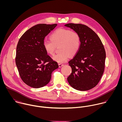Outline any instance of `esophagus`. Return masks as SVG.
Segmentation results:
<instances>
[{
	"label": "esophagus",
	"mask_w": 122,
	"mask_h": 122,
	"mask_svg": "<svg viewBox=\"0 0 122 122\" xmlns=\"http://www.w3.org/2000/svg\"><path fill=\"white\" fill-rule=\"evenodd\" d=\"M58 65H59V66L60 67H62L64 65V64H62V63H59V64H58Z\"/></svg>",
	"instance_id": "1"
}]
</instances>
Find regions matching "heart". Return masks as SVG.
Returning a JSON list of instances; mask_svg holds the SVG:
<instances>
[{"mask_svg": "<svg viewBox=\"0 0 122 122\" xmlns=\"http://www.w3.org/2000/svg\"><path fill=\"white\" fill-rule=\"evenodd\" d=\"M50 40H44L43 48L46 53L53 56L56 47L59 46L61 53L55 56L53 59L59 63L65 62L71 56L76 55L80 47V38L79 34L73 31L59 28L50 36Z\"/></svg>", "mask_w": 122, "mask_h": 122, "instance_id": "1", "label": "heart"}]
</instances>
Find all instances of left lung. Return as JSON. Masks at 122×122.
Segmentation results:
<instances>
[{
	"mask_svg": "<svg viewBox=\"0 0 122 122\" xmlns=\"http://www.w3.org/2000/svg\"><path fill=\"white\" fill-rule=\"evenodd\" d=\"M65 26L77 32L81 42L78 53L68 62L72 72L67 78V81L76 90H89L97 84L103 74L105 49L97 35L87 26L72 23Z\"/></svg>",
	"mask_w": 122,
	"mask_h": 122,
	"instance_id": "left-lung-1",
	"label": "left lung"
}]
</instances>
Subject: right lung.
<instances>
[{"instance_id": "add662e5", "label": "right lung", "mask_w": 122, "mask_h": 122, "mask_svg": "<svg viewBox=\"0 0 122 122\" xmlns=\"http://www.w3.org/2000/svg\"><path fill=\"white\" fill-rule=\"evenodd\" d=\"M57 25H35L23 35L17 44L16 65L22 81L31 87L39 88L47 85L52 72L59 67L42 46L45 37Z\"/></svg>"}]
</instances>
